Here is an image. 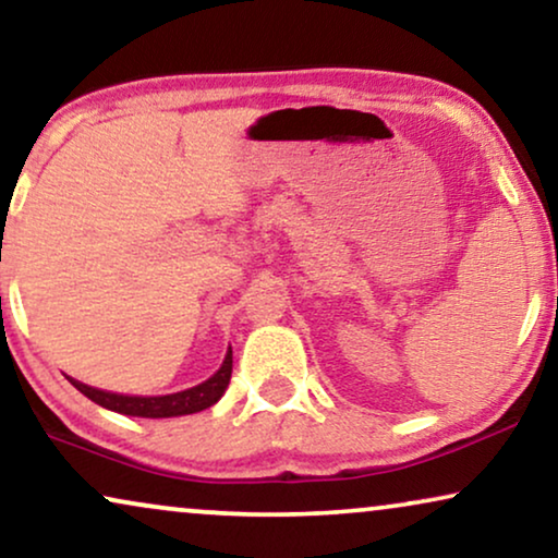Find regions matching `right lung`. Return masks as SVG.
Here are the masks:
<instances>
[{"instance_id": "add662e5", "label": "right lung", "mask_w": 558, "mask_h": 558, "mask_svg": "<svg viewBox=\"0 0 558 558\" xmlns=\"http://www.w3.org/2000/svg\"><path fill=\"white\" fill-rule=\"evenodd\" d=\"M231 371H233V350L228 348L223 365H220L208 380L187 388V391L167 393V396H124V393L98 391V388H90L73 378L71 384L78 388L83 396H88L90 401H96L98 407L117 411V414L142 416V418H170V416L197 414V411L210 409L213 403L226 393L228 384H231Z\"/></svg>"}]
</instances>
